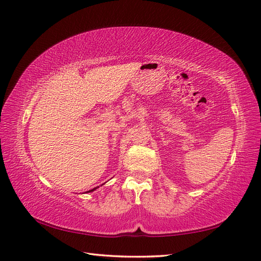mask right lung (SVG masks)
Returning a JSON list of instances; mask_svg holds the SVG:
<instances>
[{"mask_svg": "<svg viewBox=\"0 0 261 261\" xmlns=\"http://www.w3.org/2000/svg\"><path fill=\"white\" fill-rule=\"evenodd\" d=\"M97 188H98V186H97V187H94V188H93V190H91V191H88V192H86V193H90V192H94V191H95V190H97Z\"/></svg>", "mask_w": 261, "mask_h": 261, "instance_id": "right-lung-1", "label": "right lung"}]
</instances>
